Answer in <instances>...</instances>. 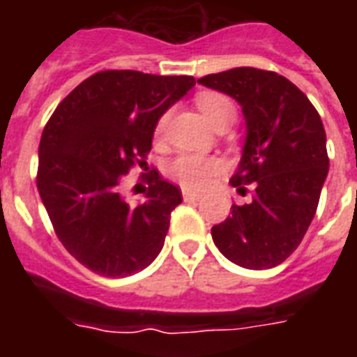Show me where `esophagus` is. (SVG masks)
Wrapping results in <instances>:
<instances>
[{
	"label": "esophagus",
	"mask_w": 357,
	"mask_h": 357,
	"mask_svg": "<svg viewBox=\"0 0 357 357\" xmlns=\"http://www.w3.org/2000/svg\"><path fill=\"white\" fill-rule=\"evenodd\" d=\"M200 198H202V195H198V192H192V190L183 189V200L185 202H198Z\"/></svg>",
	"instance_id": "34e87169"
}]
</instances>
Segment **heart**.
I'll return each instance as SVG.
<instances>
[{
  "mask_svg": "<svg viewBox=\"0 0 357 357\" xmlns=\"http://www.w3.org/2000/svg\"><path fill=\"white\" fill-rule=\"evenodd\" d=\"M196 105L200 109L207 122L215 128H228L237 116L235 103L224 94L218 92H202L196 96ZM168 113L157 120V133H161L167 126ZM222 170V162L217 157H204L196 153H181L168 165L170 178L176 179L179 185L187 189L200 190L211 183V179Z\"/></svg>",
  "mask_w": 357,
  "mask_h": 357,
  "instance_id": "b5f03b06",
  "label": "heart"
}]
</instances>
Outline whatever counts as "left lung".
<instances>
[{
	"label": "left lung",
	"mask_w": 357,
	"mask_h": 357,
	"mask_svg": "<svg viewBox=\"0 0 357 357\" xmlns=\"http://www.w3.org/2000/svg\"><path fill=\"white\" fill-rule=\"evenodd\" d=\"M198 83L235 98L246 119V144L229 183L248 204L211 228L213 241L235 265L261 271L298 248L315 217L328 176L326 131L298 86L271 70L231 68Z\"/></svg>",
	"instance_id": "left-lung-1"
}]
</instances>
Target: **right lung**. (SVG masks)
I'll return each instance as SVG.
<instances>
[{
  "label": "right lung",
  "instance_id": "obj_1",
  "mask_svg": "<svg viewBox=\"0 0 357 357\" xmlns=\"http://www.w3.org/2000/svg\"><path fill=\"white\" fill-rule=\"evenodd\" d=\"M192 75L103 70L75 86L47 120L36 189L63 246L100 276L142 271L161 252L181 190L161 174L140 176L131 206L123 179L146 167L157 120L195 86ZM146 170V168H144Z\"/></svg>",
  "mask_w": 357,
  "mask_h": 357
}]
</instances>
